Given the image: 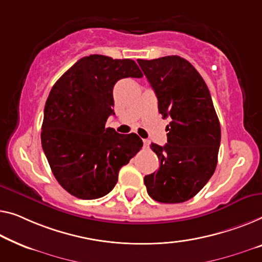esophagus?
I'll use <instances>...</instances> for the list:
<instances>
[{"label": "esophagus", "instance_id": "1", "mask_svg": "<svg viewBox=\"0 0 262 262\" xmlns=\"http://www.w3.org/2000/svg\"><path fill=\"white\" fill-rule=\"evenodd\" d=\"M149 143H150L149 140H143V147L144 148H149Z\"/></svg>", "mask_w": 262, "mask_h": 262}]
</instances>
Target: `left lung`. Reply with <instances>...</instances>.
Here are the masks:
<instances>
[{"label": "left lung", "mask_w": 262, "mask_h": 262, "mask_svg": "<svg viewBox=\"0 0 262 262\" xmlns=\"http://www.w3.org/2000/svg\"><path fill=\"white\" fill-rule=\"evenodd\" d=\"M158 97L166 127L167 143H151L159 169L143 179L155 201L180 204L195 196L216 168L221 128L209 89L188 61L171 55L138 60Z\"/></svg>", "instance_id": "1"}]
</instances>
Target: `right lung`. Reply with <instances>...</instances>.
<instances>
[{
	"label": "right lung",
	"mask_w": 262,
	"mask_h": 262,
	"mask_svg": "<svg viewBox=\"0 0 262 262\" xmlns=\"http://www.w3.org/2000/svg\"><path fill=\"white\" fill-rule=\"evenodd\" d=\"M129 58H80L49 93L42 123V148L54 177L74 196L93 200L114 188L121 167L141 149L138 135L106 128L114 113L113 88L126 77H142Z\"/></svg>",
	"instance_id": "1"
}]
</instances>
